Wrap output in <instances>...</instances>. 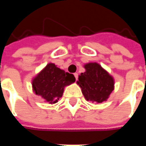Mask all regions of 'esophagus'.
<instances>
[{"label": "esophagus", "instance_id": "esophagus-1", "mask_svg": "<svg viewBox=\"0 0 146 146\" xmlns=\"http://www.w3.org/2000/svg\"><path fill=\"white\" fill-rule=\"evenodd\" d=\"M74 76H75V78H76V80L78 79V73H74Z\"/></svg>", "mask_w": 146, "mask_h": 146}]
</instances>
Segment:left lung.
<instances>
[{"instance_id":"obj_1","label":"left lung","mask_w":146,"mask_h":146,"mask_svg":"<svg viewBox=\"0 0 146 146\" xmlns=\"http://www.w3.org/2000/svg\"><path fill=\"white\" fill-rule=\"evenodd\" d=\"M84 68L86 71L80 75L77 81L84 98L98 103L106 101L114 89L113 78L96 62L86 64Z\"/></svg>"}]
</instances>
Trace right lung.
<instances>
[{
	"label": "right lung",
	"instance_id": "obj_1",
	"mask_svg": "<svg viewBox=\"0 0 146 146\" xmlns=\"http://www.w3.org/2000/svg\"><path fill=\"white\" fill-rule=\"evenodd\" d=\"M75 80L73 74L49 63L33 80L32 84L36 95L41 96L50 104H54L62 96L64 88Z\"/></svg>",
	"mask_w": 146,
	"mask_h": 146
}]
</instances>
